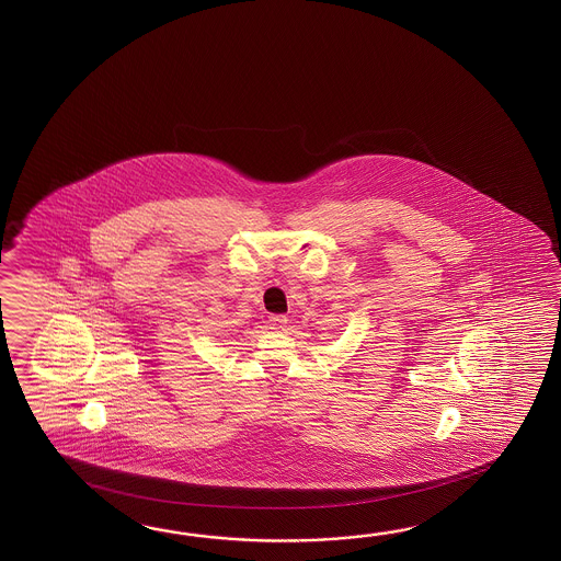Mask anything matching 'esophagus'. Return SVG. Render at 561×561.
Masks as SVG:
<instances>
[{"label": "esophagus", "mask_w": 561, "mask_h": 561, "mask_svg": "<svg viewBox=\"0 0 561 561\" xmlns=\"http://www.w3.org/2000/svg\"><path fill=\"white\" fill-rule=\"evenodd\" d=\"M286 322H288V319H286L285 314H273V317H268L271 329H276V331H283L286 327Z\"/></svg>", "instance_id": "obj_1"}]
</instances>
